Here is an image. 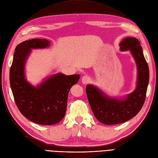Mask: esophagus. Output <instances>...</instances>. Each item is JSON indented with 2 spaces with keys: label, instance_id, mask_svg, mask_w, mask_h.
<instances>
[{
  "label": "esophagus",
  "instance_id": "34e87169",
  "mask_svg": "<svg viewBox=\"0 0 158 158\" xmlns=\"http://www.w3.org/2000/svg\"><path fill=\"white\" fill-rule=\"evenodd\" d=\"M89 81H90V78H88V76H84L82 78V82L84 84H86L88 83L89 82Z\"/></svg>",
  "mask_w": 158,
  "mask_h": 158
}]
</instances>
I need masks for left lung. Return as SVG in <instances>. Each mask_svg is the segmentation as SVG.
Returning <instances> with one entry per match:
<instances>
[{"label":"left lung","mask_w":158,"mask_h":158,"mask_svg":"<svg viewBox=\"0 0 158 158\" xmlns=\"http://www.w3.org/2000/svg\"><path fill=\"white\" fill-rule=\"evenodd\" d=\"M121 51L130 50L136 61L138 80L136 89L123 101L106 97L93 86H86L90 106L97 120L105 125H117L129 121L137 115L143 106L149 79L148 64L140 42L135 37H127L120 44Z\"/></svg>","instance_id":"8db88e82"}]
</instances>
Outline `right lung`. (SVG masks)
Segmentation results:
<instances>
[{
    "label": "right lung",
    "instance_id": "right-lung-1",
    "mask_svg": "<svg viewBox=\"0 0 158 158\" xmlns=\"http://www.w3.org/2000/svg\"><path fill=\"white\" fill-rule=\"evenodd\" d=\"M49 45L45 39H33L17 45L10 68L9 79L15 102L21 113L40 125H53L64 117L68 92L79 80L80 75L57 74L37 88L26 81L24 64L31 49L45 48Z\"/></svg>",
    "mask_w": 158,
    "mask_h": 158
}]
</instances>
